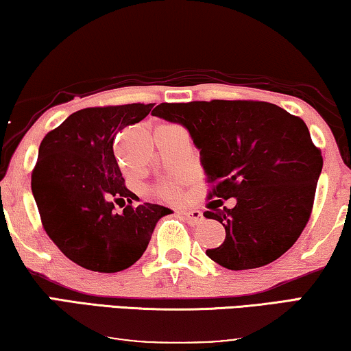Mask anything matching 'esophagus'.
Instances as JSON below:
<instances>
[{"mask_svg": "<svg viewBox=\"0 0 351 351\" xmlns=\"http://www.w3.org/2000/svg\"><path fill=\"white\" fill-rule=\"evenodd\" d=\"M180 213L188 221H190L191 224H199L204 221V215H202V212H199V210H183V212H180Z\"/></svg>", "mask_w": 351, "mask_h": 351, "instance_id": "obj_1", "label": "esophagus"}]
</instances>
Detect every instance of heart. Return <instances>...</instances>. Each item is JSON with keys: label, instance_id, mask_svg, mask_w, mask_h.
I'll return each instance as SVG.
<instances>
[{"label": "heart", "instance_id": "b5f03b06", "mask_svg": "<svg viewBox=\"0 0 351 351\" xmlns=\"http://www.w3.org/2000/svg\"><path fill=\"white\" fill-rule=\"evenodd\" d=\"M157 193L165 199H169V201H177V199H180L182 196L179 186H177L176 183H163V185H160L157 188Z\"/></svg>", "mask_w": 351, "mask_h": 351}]
</instances>
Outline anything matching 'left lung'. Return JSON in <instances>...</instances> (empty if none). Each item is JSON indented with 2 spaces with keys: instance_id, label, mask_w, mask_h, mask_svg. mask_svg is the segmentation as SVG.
Here are the masks:
<instances>
[{
  "instance_id": "1",
  "label": "left lung",
  "mask_w": 351,
  "mask_h": 351,
  "mask_svg": "<svg viewBox=\"0 0 351 351\" xmlns=\"http://www.w3.org/2000/svg\"><path fill=\"white\" fill-rule=\"evenodd\" d=\"M154 116L190 133L217 197L234 208L204 213L226 229L206 254L228 269L268 265L298 240L309 219L323 158L306 123L267 101L161 104Z\"/></svg>"
}]
</instances>
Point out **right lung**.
Listing matches in <instances>:
<instances>
[{
  "label": "right lung",
  "instance_id": "right-lung-1",
  "mask_svg": "<svg viewBox=\"0 0 351 351\" xmlns=\"http://www.w3.org/2000/svg\"><path fill=\"white\" fill-rule=\"evenodd\" d=\"M155 104L84 108L42 139L31 190L42 224L62 254L90 271L117 273L144 254L168 207L144 202L121 213L114 202L138 196L123 185L112 152L122 128L141 122ZM125 202V201H123Z\"/></svg>",
  "mask_w": 351,
  "mask_h": 351
}]
</instances>
